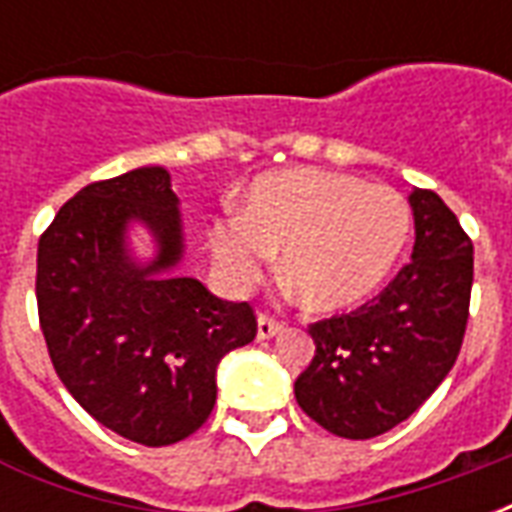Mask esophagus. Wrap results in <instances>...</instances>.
Wrapping results in <instances>:
<instances>
[{
	"label": "esophagus",
	"instance_id": "34e87169",
	"mask_svg": "<svg viewBox=\"0 0 512 512\" xmlns=\"http://www.w3.org/2000/svg\"><path fill=\"white\" fill-rule=\"evenodd\" d=\"M282 329H285V323L277 321V318L268 315V312H260V318H257V337H260V340H271V337H277Z\"/></svg>",
	"mask_w": 512,
	"mask_h": 512
}]
</instances>
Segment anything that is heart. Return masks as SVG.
<instances>
[{
    "label": "heart",
    "mask_w": 512,
    "mask_h": 512,
    "mask_svg": "<svg viewBox=\"0 0 512 512\" xmlns=\"http://www.w3.org/2000/svg\"><path fill=\"white\" fill-rule=\"evenodd\" d=\"M411 233L400 191L351 175L290 169L266 175L244 200V216L213 222L211 249L238 288L263 277L282 252L290 290L312 310H343L367 299L392 274Z\"/></svg>",
    "instance_id": "obj_1"
}]
</instances>
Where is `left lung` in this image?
Wrapping results in <instances>:
<instances>
[{
	"mask_svg": "<svg viewBox=\"0 0 512 512\" xmlns=\"http://www.w3.org/2000/svg\"><path fill=\"white\" fill-rule=\"evenodd\" d=\"M417 241L378 296L310 323L315 356L296 378L301 411L343 439H373L417 411L461 354L472 238L436 191L411 194Z\"/></svg>",
	"mask_w": 512,
	"mask_h": 512,
	"instance_id": "8db88e82",
	"label": "left lung"
}]
</instances>
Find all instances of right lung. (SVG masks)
<instances>
[{"label":"right lung","instance_id":"1","mask_svg":"<svg viewBox=\"0 0 512 512\" xmlns=\"http://www.w3.org/2000/svg\"><path fill=\"white\" fill-rule=\"evenodd\" d=\"M131 218L159 238V257L145 269L122 246ZM180 249L178 197L161 167L84 186L38 244L35 293L51 365L90 417L145 447L200 428L216 403V365L257 334L252 304L161 274Z\"/></svg>","mask_w":512,"mask_h":512}]
</instances>
